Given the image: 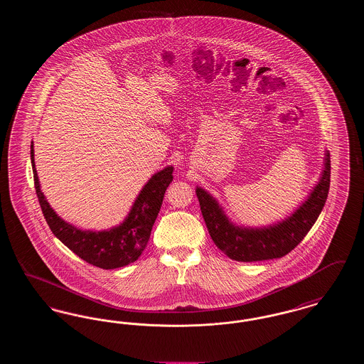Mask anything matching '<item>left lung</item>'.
<instances>
[{
	"label": "left lung",
	"mask_w": 364,
	"mask_h": 364,
	"mask_svg": "<svg viewBox=\"0 0 364 364\" xmlns=\"http://www.w3.org/2000/svg\"><path fill=\"white\" fill-rule=\"evenodd\" d=\"M330 187V156L326 151L322 176L309 199L284 221L263 228L233 225L218 202L203 188H196V196L208 233L215 245L230 259L239 262L282 258L301 242L326 203Z\"/></svg>",
	"instance_id": "1"
}]
</instances>
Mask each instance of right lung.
<instances>
[{
    "instance_id": "1",
    "label": "right lung",
    "mask_w": 364,
    "mask_h": 364,
    "mask_svg": "<svg viewBox=\"0 0 364 364\" xmlns=\"http://www.w3.org/2000/svg\"><path fill=\"white\" fill-rule=\"evenodd\" d=\"M31 164L35 191L42 213L53 235L60 242L87 263L106 270L122 267L138 259L150 239L165 191L173 180V166H166L147 181L122 224L107 230L92 232L65 223L50 208L41 191L35 169L34 144H31Z\"/></svg>"
}]
</instances>
